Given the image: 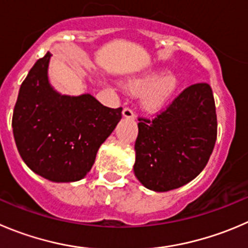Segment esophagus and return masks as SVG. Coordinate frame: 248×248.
I'll return each instance as SVG.
<instances>
[{"label": "esophagus", "instance_id": "34e87169", "mask_svg": "<svg viewBox=\"0 0 248 248\" xmlns=\"http://www.w3.org/2000/svg\"><path fill=\"white\" fill-rule=\"evenodd\" d=\"M123 115L125 118H134L135 113H134V109L131 107H125L123 109Z\"/></svg>", "mask_w": 248, "mask_h": 248}]
</instances>
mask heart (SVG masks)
I'll return each instance as SVG.
<instances>
[{
	"mask_svg": "<svg viewBox=\"0 0 248 248\" xmlns=\"http://www.w3.org/2000/svg\"><path fill=\"white\" fill-rule=\"evenodd\" d=\"M179 79L173 73L158 77V72H148L139 77L131 78L126 87L133 93L142 90L141 103L150 110H157L163 107L171 98L178 89Z\"/></svg>",
	"mask_w": 248,
	"mask_h": 248,
	"instance_id": "b5f03b06",
	"label": "heart"
}]
</instances>
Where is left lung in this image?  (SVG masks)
<instances>
[{
	"label": "left lung",
	"mask_w": 248,
	"mask_h": 248,
	"mask_svg": "<svg viewBox=\"0 0 248 248\" xmlns=\"http://www.w3.org/2000/svg\"><path fill=\"white\" fill-rule=\"evenodd\" d=\"M134 173L157 192L196 178L208 163L217 140V113L208 84L186 87L155 118L139 117Z\"/></svg>",
	"instance_id": "left-lung-1"
}]
</instances>
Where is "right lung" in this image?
<instances>
[{"label":"right lung","mask_w":248,"mask_h":248,"mask_svg":"<svg viewBox=\"0 0 248 248\" xmlns=\"http://www.w3.org/2000/svg\"><path fill=\"white\" fill-rule=\"evenodd\" d=\"M51 53L40 58L20 86L12 118L20 157L34 173L55 183L84 178L96 153L122 119L93 96H62L47 78Z\"/></svg>","instance_id":"obj_1"}]
</instances>
